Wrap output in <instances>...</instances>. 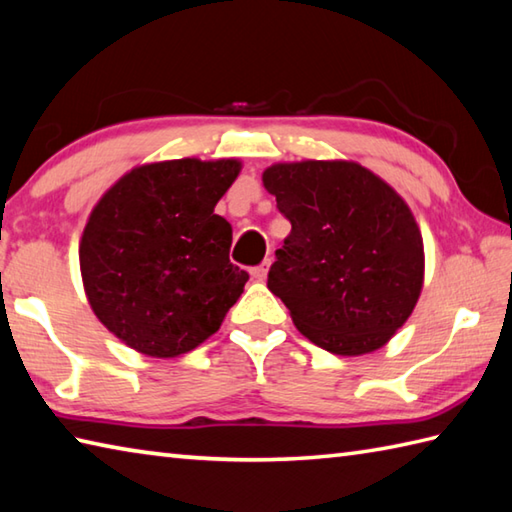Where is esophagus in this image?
I'll return each mask as SVG.
<instances>
[{
	"mask_svg": "<svg viewBox=\"0 0 512 512\" xmlns=\"http://www.w3.org/2000/svg\"><path fill=\"white\" fill-rule=\"evenodd\" d=\"M268 266H270V259H266V262H262L259 266L250 268V275H253V279H257V282H264L268 275Z\"/></svg>",
	"mask_w": 512,
	"mask_h": 512,
	"instance_id": "1",
	"label": "esophagus"
}]
</instances>
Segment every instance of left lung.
<instances>
[{"label":"left lung","mask_w":512,"mask_h":512,"mask_svg":"<svg viewBox=\"0 0 512 512\" xmlns=\"http://www.w3.org/2000/svg\"><path fill=\"white\" fill-rule=\"evenodd\" d=\"M264 186L290 222L268 288L299 333L335 355L384 346L424 279L422 233L404 199L353 162L277 164Z\"/></svg>","instance_id":"left-lung-1"}]
</instances>
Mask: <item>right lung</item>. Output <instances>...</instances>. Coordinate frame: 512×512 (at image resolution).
<instances>
[{
  "instance_id": "1",
  "label": "right lung",
  "mask_w": 512,
  "mask_h": 512,
  "mask_svg": "<svg viewBox=\"0 0 512 512\" xmlns=\"http://www.w3.org/2000/svg\"><path fill=\"white\" fill-rule=\"evenodd\" d=\"M239 162L173 159L130 170L82 235L84 288L110 333L150 357H177L222 326L248 273L230 264L233 228L215 204Z\"/></svg>"
}]
</instances>
